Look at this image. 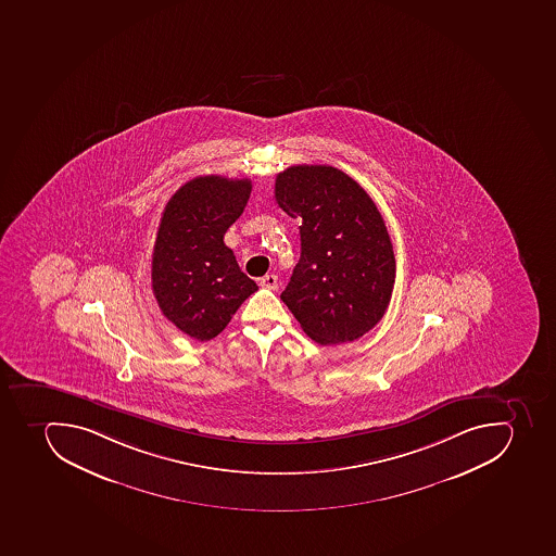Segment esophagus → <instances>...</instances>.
Masks as SVG:
<instances>
[{
    "mask_svg": "<svg viewBox=\"0 0 556 556\" xmlns=\"http://www.w3.org/2000/svg\"><path fill=\"white\" fill-rule=\"evenodd\" d=\"M261 285L264 287V289L276 290L278 289V276L266 275L264 278H262Z\"/></svg>",
    "mask_w": 556,
    "mask_h": 556,
    "instance_id": "34e87169",
    "label": "esophagus"
}]
</instances>
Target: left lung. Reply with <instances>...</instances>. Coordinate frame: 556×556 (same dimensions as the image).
I'll return each instance as SVG.
<instances>
[{"mask_svg": "<svg viewBox=\"0 0 556 556\" xmlns=\"http://www.w3.org/2000/svg\"><path fill=\"white\" fill-rule=\"evenodd\" d=\"M275 199L303 219L301 258L281 301L320 345L374 329L391 301L396 258L388 227L359 182L331 165H292L276 176Z\"/></svg>", "mask_w": 556, "mask_h": 556, "instance_id": "obj_1", "label": "left lung"}]
</instances>
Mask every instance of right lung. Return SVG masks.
Segmentation results:
<instances>
[{"label": "right lung", "instance_id": "add662e5", "mask_svg": "<svg viewBox=\"0 0 556 556\" xmlns=\"http://www.w3.org/2000/svg\"><path fill=\"white\" fill-rule=\"evenodd\" d=\"M250 192V179L199 176L170 197L160 219L151 287L165 317L193 340L218 337L258 289L224 243Z\"/></svg>", "mask_w": 556, "mask_h": 556}]
</instances>
